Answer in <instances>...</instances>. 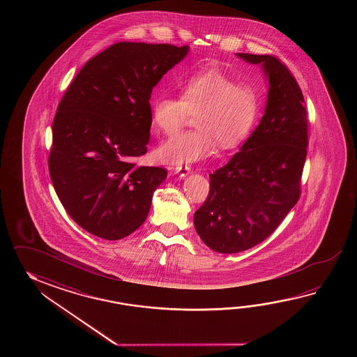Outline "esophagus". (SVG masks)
<instances>
[{
    "instance_id": "34e87169",
    "label": "esophagus",
    "mask_w": 357,
    "mask_h": 357,
    "mask_svg": "<svg viewBox=\"0 0 357 357\" xmlns=\"http://www.w3.org/2000/svg\"><path fill=\"white\" fill-rule=\"evenodd\" d=\"M190 171H191V166H189V165L176 166V167L174 168V172L177 174V175H180V177H186V176L189 175Z\"/></svg>"
}]
</instances>
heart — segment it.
Instances as JSON below:
<instances>
[{"label":"heart","instance_id":"1","mask_svg":"<svg viewBox=\"0 0 357 357\" xmlns=\"http://www.w3.org/2000/svg\"><path fill=\"white\" fill-rule=\"evenodd\" d=\"M258 91L238 84L220 68L189 76L181 85V98L162 96L152 103L154 128L165 135L181 129L195 114L191 131L171 137L158 148L163 163L182 166L204 160L215 151L232 149L250 134L259 114Z\"/></svg>","mask_w":357,"mask_h":357}]
</instances>
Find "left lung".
I'll return each mask as SVG.
<instances>
[{
  "label": "left lung",
  "instance_id": "8db88e82",
  "mask_svg": "<svg viewBox=\"0 0 357 357\" xmlns=\"http://www.w3.org/2000/svg\"><path fill=\"white\" fill-rule=\"evenodd\" d=\"M236 56L260 65L269 89L260 123L240 152L209 175V195L194 214L197 235L222 254L248 250L280 226L300 197L307 153V112L289 68L269 54Z\"/></svg>",
  "mask_w": 357,
  "mask_h": 357
}]
</instances>
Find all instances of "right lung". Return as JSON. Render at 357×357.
Instances as JSON below:
<instances>
[{"label":"right lung","mask_w":357,"mask_h":357,"mask_svg":"<svg viewBox=\"0 0 357 357\" xmlns=\"http://www.w3.org/2000/svg\"><path fill=\"white\" fill-rule=\"evenodd\" d=\"M189 46L120 42L88 61L61 99L48 158L56 194L91 235L140 227L167 171L137 166L151 137V94Z\"/></svg>","instance_id":"right-lung-1"}]
</instances>
